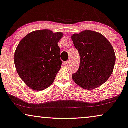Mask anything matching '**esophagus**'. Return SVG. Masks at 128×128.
Masks as SVG:
<instances>
[{
    "mask_svg": "<svg viewBox=\"0 0 128 128\" xmlns=\"http://www.w3.org/2000/svg\"><path fill=\"white\" fill-rule=\"evenodd\" d=\"M68 63H69V61H65V62H63V64H64V66H67L68 64Z\"/></svg>",
    "mask_w": 128,
    "mask_h": 128,
    "instance_id": "1",
    "label": "esophagus"
}]
</instances>
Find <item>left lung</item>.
Returning <instances> with one entry per match:
<instances>
[{"label":"left lung","instance_id":"left-lung-1","mask_svg":"<svg viewBox=\"0 0 128 128\" xmlns=\"http://www.w3.org/2000/svg\"><path fill=\"white\" fill-rule=\"evenodd\" d=\"M80 57L78 70L72 78L85 90L98 88L114 72L116 56L110 42L98 32L86 30L72 36Z\"/></svg>","mask_w":128,"mask_h":128}]
</instances>
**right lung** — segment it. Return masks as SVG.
<instances>
[{"instance_id":"obj_1","label":"right lung","mask_w":128,"mask_h":128,"mask_svg":"<svg viewBox=\"0 0 128 128\" xmlns=\"http://www.w3.org/2000/svg\"><path fill=\"white\" fill-rule=\"evenodd\" d=\"M62 32L35 30L24 37L14 52L16 69L30 88L41 91L52 84L61 67L58 45Z\"/></svg>"}]
</instances>
